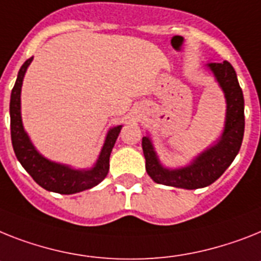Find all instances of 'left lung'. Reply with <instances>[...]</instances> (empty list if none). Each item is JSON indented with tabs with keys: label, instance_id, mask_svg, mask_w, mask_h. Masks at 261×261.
<instances>
[{
	"label": "left lung",
	"instance_id": "8db88e82",
	"mask_svg": "<svg viewBox=\"0 0 261 261\" xmlns=\"http://www.w3.org/2000/svg\"><path fill=\"white\" fill-rule=\"evenodd\" d=\"M227 101L225 125L215 145L201 152L189 165L177 169L163 167L149 137H143L145 169L157 184L197 189L215 182L225 172L240 150L244 136V97L233 66L228 61L208 64Z\"/></svg>",
	"mask_w": 261,
	"mask_h": 261
}]
</instances>
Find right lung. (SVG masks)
<instances>
[{"instance_id":"obj_1","label":"right lung","mask_w":261,"mask_h":261,"mask_svg":"<svg viewBox=\"0 0 261 261\" xmlns=\"http://www.w3.org/2000/svg\"><path fill=\"white\" fill-rule=\"evenodd\" d=\"M32 60L33 57L28 58L19 69L10 96V135H12L14 153L21 165L25 168V171L33 177L34 181L46 191L61 193V195H72L93 188L107 177L109 171L111 152L122 125L109 129L100 156L93 168L90 169H74L68 165L58 164L45 159L42 154L38 153L30 141L29 136L23 129L22 118H21V88H22L25 72Z\"/></svg>"}]
</instances>
